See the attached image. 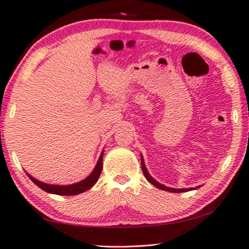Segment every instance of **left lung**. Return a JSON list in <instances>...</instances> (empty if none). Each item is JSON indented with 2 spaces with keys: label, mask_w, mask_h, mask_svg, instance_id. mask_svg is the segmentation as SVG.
I'll return each instance as SVG.
<instances>
[{
  "label": "left lung",
  "mask_w": 249,
  "mask_h": 249,
  "mask_svg": "<svg viewBox=\"0 0 249 249\" xmlns=\"http://www.w3.org/2000/svg\"><path fill=\"white\" fill-rule=\"evenodd\" d=\"M141 160H142V161H141V165H142V171L144 173V177H145L148 182H151L152 184L154 185V187H157L158 189H161V190H165V191H169V192H174V194H179V192H185V191L192 190V188H190V189H173V188H168V187H165V185L159 183L158 181H155L153 178L150 176V173L147 172V170L145 168V164H144V161H143V158L142 157H141Z\"/></svg>",
  "instance_id": "8db88e82"
}]
</instances>
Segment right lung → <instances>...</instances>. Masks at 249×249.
<instances>
[{
    "instance_id": "right-lung-1",
    "label": "right lung",
    "mask_w": 249,
    "mask_h": 249,
    "mask_svg": "<svg viewBox=\"0 0 249 249\" xmlns=\"http://www.w3.org/2000/svg\"><path fill=\"white\" fill-rule=\"evenodd\" d=\"M103 170V153L99 157V160L96 164L94 171L91 172L90 176L86 179L80 181V182L75 183V184H70V185H54V184H47L43 182H40L35 178H32L30 174H28V177L31 179L33 183H36L39 188H41L42 190L46 192H49V194H54V195H59V196H73V195H78L81 194V192L87 191L88 189H90L92 185H94L96 182H97L99 176H101Z\"/></svg>"
}]
</instances>
